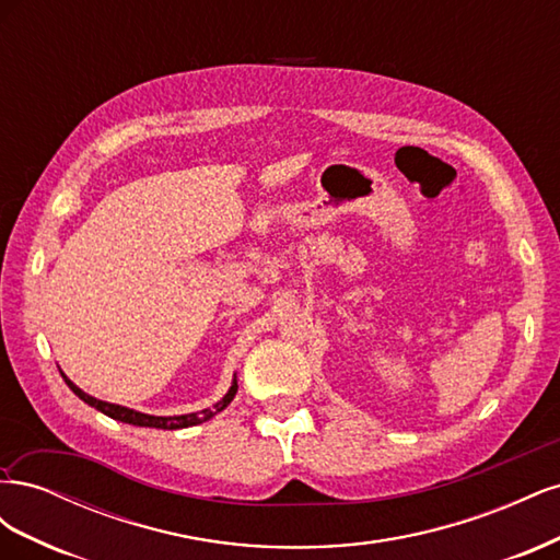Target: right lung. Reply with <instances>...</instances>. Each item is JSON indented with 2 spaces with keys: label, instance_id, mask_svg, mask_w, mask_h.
<instances>
[{
  "label": "right lung",
  "instance_id": "right-lung-1",
  "mask_svg": "<svg viewBox=\"0 0 560 560\" xmlns=\"http://www.w3.org/2000/svg\"><path fill=\"white\" fill-rule=\"evenodd\" d=\"M62 374V371H60ZM65 383L70 385L72 393L86 401L89 406H95L97 411H103L105 416L114 418V420H121V422H128V425H138V428H156V430H182V428H191V425H200V422L210 420L212 416H217L219 411H224L226 406L233 401L235 393H238V383L233 381V385L229 387V393L219 399L212 409H202L198 413H184V416H149V413H140V411H132V409H126V406H118V404H109V401H103V399H95L91 395L83 393L81 387H77L70 378H67L62 374Z\"/></svg>",
  "mask_w": 560,
  "mask_h": 560
}]
</instances>
